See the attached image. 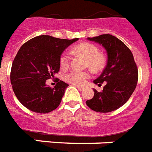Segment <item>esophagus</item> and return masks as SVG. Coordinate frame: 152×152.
<instances>
[{"mask_svg": "<svg viewBox=\"0 0 152 152\" xmlns=\"http://www.w3.org/2000/svg\"><path fill=\"white\" fill-rule=\"evenodd\" d=\"M76 86V87H77V88H78L79 90H81V91L84 90V88H84V87H82V86Z\"/></svg>", "mask_w": 152, "mask_h": 152, "instance_id": "34e87169", "label": "esophagus"}]
</instances>
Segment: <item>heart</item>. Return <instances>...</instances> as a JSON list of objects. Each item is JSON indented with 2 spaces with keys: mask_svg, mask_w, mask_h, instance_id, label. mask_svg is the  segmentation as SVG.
<instances>
[{
  "mask_svg": "<svg viewBox=\"0 0 152 152\" xmlns=\"http://www.w3.org/2000/svg\"><path fill=\"white\" fill-rule=\"evenodd\" d=\"M75 53H79L87 59V66L94 71L101 70L105 64L104 57L99 53V48L92 43H82L77 45L74 48ZM70 56L67 53H64L60 56L59 63L62 67H66L69 65ZM91 77L89 71L73 70L68 73L65 77L67 82L75 86H83L86 83L87 80Z\"/></svg>",
  "mask_w": 152,
  "mask_h": 152,
  "instance_id": "obj_1",
  "label": "heart"
}]
</instances>
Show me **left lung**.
<instances>
[{
  "instance_id": "obj_1",
  "label": "left lung",
  "mask_w": 152,
  "mask_h": 152,
  "mask_svg": "<svg viewBox=\"0 0 152 152\" xmlns=\"http://www.w3.org/2000/svg\"><path fill=\"white\" fill-rule=\"evenodd\" d=\"M106 49L107 62L104 71L93 81L98 86L105 83L102 92L93 88L94 96L86 101L96 112L107 113L118 109L128 101L138 81V70L133 53L123 42L111 34L88 37Z\"/></svg>"
}]
</instances>
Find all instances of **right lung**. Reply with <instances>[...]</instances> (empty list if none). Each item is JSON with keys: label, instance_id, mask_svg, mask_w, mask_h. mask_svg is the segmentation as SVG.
I'll return each mask as SVG.
<instances>
[{"label": "right lung", "instance_id": "1", "mask_svg": "<svg viewBox=\"0 0 152 152\" xmlns=\"http://www.w3.org/2000/svg\"><path fill=\"white\" fill-rule=\"evenodd\" d=\"M77 40L41 35L21 46L13 60L10 79L15 95L25 107L41 114L58 107L69 85L57 78L51 88L46 80L59 72L61 54Z\"/></svg>", "mask_w": 152, "mask_h": 152}]
</instances>
